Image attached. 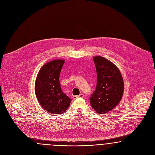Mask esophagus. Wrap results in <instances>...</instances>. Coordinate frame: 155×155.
Segmentation results:
<instances>
[{"label": "esophagus", "instance_id": "esophagus-1", "mask_svg": "<svg viewBox=\"0 0 155 155\" xmlns=\"http://www.w3.org/2000/svg\"><path fill=\"white\" fill-rule=\"evenodd\" d=\"M84 97V95L83 94H81L79 95H74V96H73V99L75 100V99H76L78 98H83Z\"/></svg>", "mask_w": 155, "mask_h": 155}]
</instances>
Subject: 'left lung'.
Returning a JSON list of instances; mask_svg holds the SVG:
<instances>
[{"label":"left lung","instance_id":"8db88e82","mask_svg":"<svg viewBox=\"0 0 155 155\" xmlns=\"http://www.w3.org/2000/svg\"><path fill=\"white\" fill-rule=\"evenodd\" d=\"M97 71V87L89 101L97 113L104 114L120 101L124 84L119 69L110 61L100 56L93 57Z\"/></svg>","mask_w":155,"mask_h":155}]
</instances>
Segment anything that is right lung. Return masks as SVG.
<instances>
[{"instance_id": "1", "label": "right lung", "mask_w": 155, "mask_h": 155, "mask_svg": "<svg viewBox=\"0 0 155 155\" xmlns=\"http://www.w3.org/2000/svg\"><path fill=\"white\" fill-rule=\"evenodd\" d=\"M64 62V60L48 62L41 68L36 79V97L43 109L51 113H63L71 101L63 92L59 80Z\"/></svg>"}]
</instances>
